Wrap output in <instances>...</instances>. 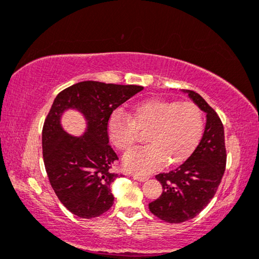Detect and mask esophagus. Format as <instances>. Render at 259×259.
<instances>
[{
	"mask_svg": "<svg viewBox=\"0 0 259 259\" xmlns=\"http://www.w3.org/2000/svg\"><path fill=\"white\" fill-rule=\"evenodd\" d=\"M134 179L135 180H137V181H146L149 179V177H146V176H134Z\"/></svg>",
	"mask_w": 259,
	"mask_h": 259,
	"instance_id": "34e87169",
	"label": "esophagus"
}]
</instances>
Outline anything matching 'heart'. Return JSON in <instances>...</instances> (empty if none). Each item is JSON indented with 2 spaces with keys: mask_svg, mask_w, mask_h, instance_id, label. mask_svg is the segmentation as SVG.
I'll list each match as a JSON object with an SVG mask.
<instances>
[{
  "mask_svg": "<svg viewBox=\"0 0 259 259\" xmlns=\"http://www.w3.org/2000/svg\"><path fill=\"white\" fill-rule=\"evenodd\" d=\"M108 137L115 148L129 152L145 134L150 144L129 153L123 165L130 172L149 173L184 163L198 146L203 130V116L199 106L191 101L150 99L131 108L129 116L115 111L108 121Z\"/></svg>",
  "mask_w": 259,
  "mask_h": 259,
  "instance_id": "obj_1",
  "label": "heart"
}]
</instances>
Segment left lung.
Returning a JSON list of instances; mask_svg holds the SVG:
<instances>
[{"mask_svg": "<svg viewBox=\"0 0 259 259\" xmlns=\"http://www.w3.org/2000/svg\"><path fill=\"white\" fill-rule=\"evenodd\" d=\"M186 92L207 114V122L201 141L191 157L173 171L156 176L163 186V193L149 203V209L168 223H181L195 218L210 202L227 164L221 118L198 93Z\"/></svg>", "mask_w": 259, "mask_h": 259, "instance_id": "left-lung-1", "label": "left lung"}]
</instances>
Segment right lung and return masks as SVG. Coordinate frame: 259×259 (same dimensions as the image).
<instances>
[{
  "label": "right lung",
  "mask_w": 259,
  "mask_h": 259,
  "mask_svg": "<svg viewBox=\"0 0 259 259\" xmlns=\"http://www.w3.org/2000/svg\"><path fill=\"white\" fill-rule=\"evenodd\" d=\"M142 90L136 84L82 81L61 91L53 101L41 134L43 159L53 191L72 214L93 219L113 206L110 185L118 176L111 166L118 157L108 144V121ZM67 107L87 116L89 131L83 137H69L60 126V115Z\"/></svg>",
  "instance_id": "1"
}]
</instances>
